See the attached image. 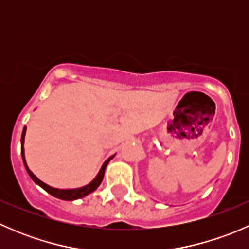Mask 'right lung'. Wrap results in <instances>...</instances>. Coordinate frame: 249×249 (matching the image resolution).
<instances>
[{"mask_svg": "<svg viewBox=\"0 0 249 249\" xmlns=\"http://www.w3.org/2000/svg\"><path fill=\"white\" fill-rule=\"evenodd\" d=\"M25 132H26V126L24 127V130H22V134H21V157H22V160H24V165L25 167H26V171L27 173L30 175V177L34 179L35 183H37V184L39 185V187L43 188L46 192L49 193L50 195H53V196L57 197V199H61V200H66V201H71V200H77V199H82V197L87 196L88 194H90V193H92L94 190L97 189V187H99L100 184H101L102 179H104V175H105V170H106V166L108 165L109 160L112 159L113 157L108 158V159L105 161V164L102 165L101 170H100L99 175L96 176V177L94 178V180L92 182H90L89 184L85 185V187H82V188H77V189H56V188H53V187H49V185H47L46 183H43L42 180H39L38 178L36 177V176L34 175L31 171L29 170V167H27L26 165V161H25V155H24V147H22V144H24V139H25Z\"/></svg>", "mask_w": 249, "mask_h": 249, "instance_id": "obj_1", "label": "right lung"}]
</instances>
